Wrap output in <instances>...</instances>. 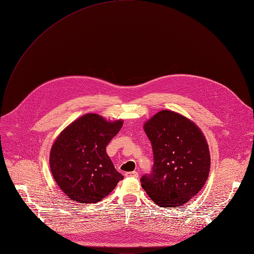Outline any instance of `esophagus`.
<instances>
[{
    "instance_id": "obj_1",
    "label": "esophagus",
    "mask_w": 254,
    "mask_h": 254,
    "mask_svg": "<svg viewBox=\"0 0 254 254\" xmlns=\"http://www.w3.org/2000/svg\"><path fill=\"white\" fill-rule=\"evenodd\" d=\"M126 177L138 178V173H137V172H130V173H126Z\"/></svg>"
}]
</instances>
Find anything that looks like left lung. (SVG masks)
I'll return each mask as SVG.
<instances>
[{
  "mask_svg": "<svg viewBox=\"0 0 254 254\" xmlns=\"http://www.w3.org/2000/svg\"><path fill=\"white\" fill-rule=\"evenodd\" d=\"M153 151V167L140 179L150 199L161 207L189 202L205 185L210 153L201 129L185 116L163 110L143 125Z\"/></svg>",
  "mask_w": 254,
  "mask_h": 254,
  "instance_id": "left-lung-1",
  "label": "left lung"
}]
</instances>
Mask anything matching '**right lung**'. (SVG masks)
<instances>
[{
  "instance_id": "obj_1",
  "label": "right lung",
  "mask_w": 254,
  "mask_h": 254,
  "mask_svg": "<svg viewBox=\"0 0 254 254\" xmlns=\"http://www.w3.org/2000/svg\"><path fill=\"white\" fill-rule=\"evenodd\" d=\"M123 124V120L107 121L89 113L57 136L50 151V167L55 182L68 198L79 203L99 202L124 179L106 150Z\"/></svg>"
}]
</instances>
